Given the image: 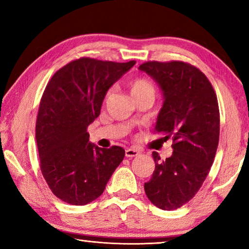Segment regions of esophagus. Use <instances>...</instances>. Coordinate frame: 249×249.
Returning a JSON list of instances; mask_svg holds the SVG:
<instances>
[{"instance_id":"34e87169","label":"esophagus","mask_w":249,"mask_h":249,"mask_svg":"<svg viewBox=\"0 0 249 249\" xmlns=\"http://www.w3.org/2000/svg\"><path fill=\"white\" fill-rule=\"evenodd\" d=\"M141 155V151L136 148H127L125 150V156L128 158L137 157V156Z\"/></svg>"}]
</instances>
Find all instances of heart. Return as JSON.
Returning a JSON list of instances; mask_svg holds the SVG:
<instances>
[{
    "mask_svg": "<svg viewBox=\"0 0 249 249\" xmlns=\"http://www.w3.org/2000/svg\"><path fill=\"white\" fill-rule=\"evenodd\" d=\"M130 93H132L133 98L138 94L146 93V92H153L154 93V86L149 80L146 78H136L134 79L129 84Z\"/></svg>",
    "mask_w": 249,
    "mask_h": 249,
    "instance_id": "heart-1",
    "label": "heart"
}]
</instances>
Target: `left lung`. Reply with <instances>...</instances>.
Masks as SVG:
<instances>
[{
  "instance_id": "left-lung-1",
  "label": "left lung",
  "mask_w": 249,
  "mask_h": 249,
  "mask_svg": "<svg viewBox=\"0 0 249 249\" xmlns=\"http://www.w3.org/2000/svg\"><path fill=\"white\" fill-rule=\"evenodd\" d=\"M140 70L158 83L163 94L156 133L172 140L165 160L154 151L155 171L144 188L151 203L166 211L181 208L199 191L215 157L220 111L215 92L203 72L183 61H147Z\"/></svg>"
}]
</instances>
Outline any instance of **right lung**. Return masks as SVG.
Listing matches in <instances>:
<instances>
[{
	"mask_svg": "<svg viewBox=\"0 0 249 249\" xmlns=\"http://www.w3.org/2000/svg\"><path fill=\"white\" fill-rule=\"evenodd\" d=\"M135 64L82 57L59 69L46 87L36 121L40 169L66 203L98 199L124 158L120 146L100 148L90 142L87 128L100 115L107 90Z\"/></svg>",
	"mask_w": 249,
	"mask_h": 249,
	"instance_id": "right-lung-1",
	"label": "right lung"
}]
</instances>
